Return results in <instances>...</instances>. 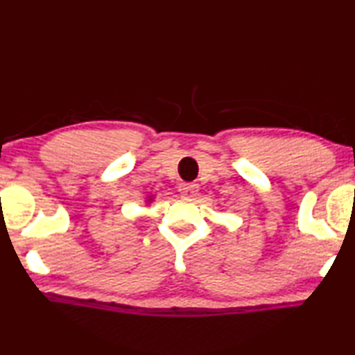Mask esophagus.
Here are the masks:
<instances>
[{
    "mask_svg": "<svg viewBox=\"0 0 355 355\" xmlns=\"http://www.w3.org/2000/svg\"><path fill=\"white\" fill-rule=\"evenodd\" d=\"M178 191L186 197H194L197 194V191H199V184H196V183H180Z\"/></svg>",
    "mask_w": 355,
    "mask_h": 355,
    "instance_id": "obj_1",
    "label": "esophagus"
}]
</instances>
